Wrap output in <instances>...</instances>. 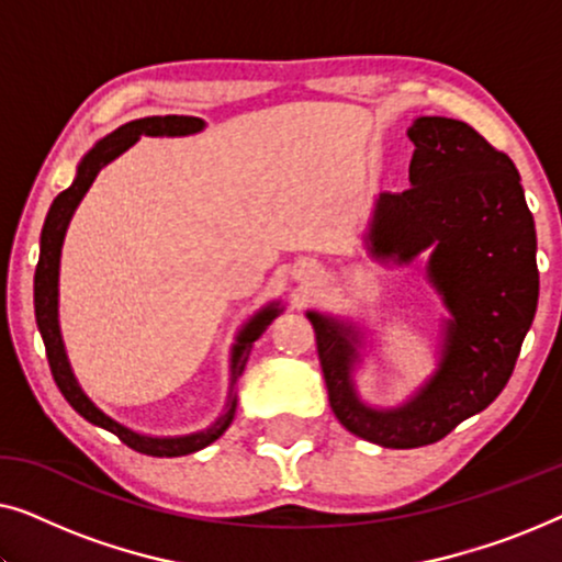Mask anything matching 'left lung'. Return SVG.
Returning <instances> with one entry per match:
<instances>
[{
	"instance_id": "obj_1",
	"label": "left lung",
	"mask_w": 562,
	"mask_h": 562,
	"mask_svg": "<svg viewBox=\"0 0 562 562\" xmlns=\"http://www.w3.org/2000/svg\"><path fill=\"white\" fill-rule=\"evenodd\" d=\"M406 135L409 189L375 199L366 240L381 263L412 266L427 252L425 279L448 312L437 368L406 402L368 404L356 383L368 329L306 312L335 417L348 432L396 450L442 440L502 394L540 296L535 220L512 158L450 117H417Z\"/></svg>"
}]
</instances>
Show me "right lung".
<instances>
[{
	"mask_svg": "<svg viewBox=\"0 0 562 562\" xmlns=\"http://www.w3.org/2000/svg\"><path fill=\"white\" fill-rule=\"evenodd\" d=\"M206 127L204 120L199 117H183V114H166V117H143L133 120L127 125H122L110 133L102 140L94 143L87 156L79 160L76 166V179L71 187L53 199L48 217H45L43 233H41V258H37L35 268V322L37 329H41L45 352H48L50 373L60 394L66 396V402L74 406L76 412L81 414L83 419L91 422V425L106 429V432L117 435L127 448L137 452H145V456L153 458H179L189 456V452H196L220 440L225 435V429L233 425L235 409H237V394L235 383L245 371V363H248L252 342L258 340L260 335L266 333L268 325L279 317L283 312L281 302H268L266 306L252 314V317L245 322V325L237 329L233 348H229V391H227V404L225 412L220 414L217 419L212 422L210 427L196 429V432L189 435H145L137 432V429L122 425L110 414L99 409V406L91 402V396L81 389L79 379H76L71 360H68L64 335H60V322H58V279H60V250H64L66 229L71 225V217L76 206L81 204L83 194H87L91 183H94L97 173L102 171L104 166H110L114 158H120L122 153L140 140L143 135L148 137H187L196 135Z\"/></svg>",
	"mask_w": 562,
	"mask_h": 562,
	"instance_id": "add662e5",
	"label": "right lung"
}]
</instances>
